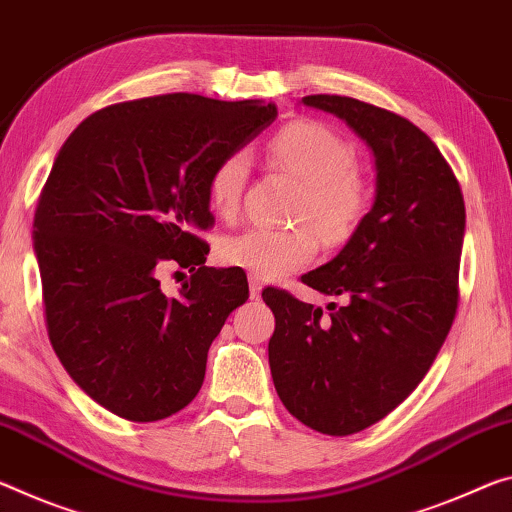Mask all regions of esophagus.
I'll return each mask as SVG.
<instances>
[{
  "instance_id": "1",
  "label": "esophagus",
  "mask_w": 512,
  "mask_h": 512,
  "mask_svg": "<svg viewBox=\"0 0 512 512\" xmlns=\"http://www.w3.org/2000/svg\"><path fill=\"white\" fill-rule=\"evenodd\" d=\"M248 282H250V298L257 300L262 296V282H259V278H255V275H250Z\"/></svg>"
}]
</instances>
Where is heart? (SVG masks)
Wrapping results in <instances>:
<instances>
[{"label":"heart","mask_w":512,"mask_h":512,"mask_svg":"<svg viewBox=\"0 0 512 512\" xmlns=\"http://www.w3.org/2000/svg\"><path fill=\"white\" fill-rule=\"evenodd\" d=\"M266 154L273 166L303 182L298 221H310L326 243L351 237L367 209V189L355 170L358 159L351 143L328 125L296 120L266 143ZM248 177V150H232L216 161L207 180V198L218 218L227 221L239 214ZM316 250L319 243L307 227H248L225 237L218 255L225 264L253 273L255 278L280 280L310 264Z\"/></svg>","instance_id":"b5f03b06"}]
</instances>
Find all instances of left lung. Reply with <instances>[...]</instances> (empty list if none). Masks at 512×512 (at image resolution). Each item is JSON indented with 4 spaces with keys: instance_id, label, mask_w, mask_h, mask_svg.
Masks as SVG:
<instances>
[{
    "instance_id": "8db88e82",
    "label": "left lung",
    "mask_w": 512,
    "mask_h": 512,
    "mask_svg": "<svg viewBox=\"0 0 512 512\" xmlns=\"http://www.w3.org/2000/svg\"><path fill=\"white\" fill-rule=\"evenodd\" d=\"M373 152L376 198L307 287L346 305H307L264 289L275 314L269 364L275 392L305 426L353 435L415 392L440 353L458 307L465 200L437 145L396 113L342 95H307Z\"/></svg>"
}]
</instances>
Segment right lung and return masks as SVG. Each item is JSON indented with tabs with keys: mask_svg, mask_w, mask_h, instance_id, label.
I'll list each match as a JSON object with an SVG mask.
<instances>
[{
	"mask_svg": "<svg viewBox=\"0 0 512 512\" xmlns=\"http://www.w3.org/2000/svg\"><path fill=\"white\" fill-rule=\"evenodd\" d=\"M278 109L170 93L88 116L54 159L34 216L47 335L70 378L129 421H159L200 392L207 351L246 303L239 269L205 266L216 161L269 127ZM164 261L189 268L177 297Z\"/></svg>",
	"mask_w": 512,
	"mask_h": 512,
	"instance_id": "add662e5",
	"label": "right lung"
}]
</instances>
